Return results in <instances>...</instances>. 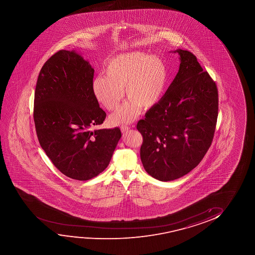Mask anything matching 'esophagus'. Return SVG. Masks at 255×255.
I'll return each instance as SVG.
<instances>
[{
    "label": "esophagus",
    "mask_w": 255,
    "mask_h": 255,
    "mask_svg": "<svg viewBox=\"0 0 255 255\" xmlns=\"http://www.w3.org/2000/svg\"><path fill=\"white\" fill-rule=\"evenodd\" d=\"M130 129V127L127 126H121V131L123 133L127 132L129 129Z\"/></svg>",
    "instance_id": "obj_1"
}]
</instances>
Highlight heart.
<instances>
[{"mask_svg": "<svg viewBox=\"0 0 255 255\" xmlns=\"http://www.w3.org/2000/svg\"><path fill=\"white\" fill-rule=\"evenodd\" d=\"M105 75H98L92 82L96 99L106 110L115 111L126 89L129 98L110 117L114 126L132 121L140 108L149 110L157 105L164 94L167 82V69L159 56L143 52H131L113 57L105 67Z\"/></svg>", "mask_w": 255, "mask_h": 255, "instance_id": "heart-1", "label": "heart"}]
</instances>
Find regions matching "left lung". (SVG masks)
<instances>
[{"mask_svg": "<svg viewBox=\"0 0 255 255\" xmlns=\"http://www.w3.org/2000/svg\"><path fill=\"white\" fill-rule=\"evenodd\" d=\"M174 53L180 59L178 74L136 125L143 168L160 181L181 178L200 163L213 142L219 111L216 84L197 57L188 50Z\"/></svg>", "mask_w": 255, "mask_h": 255, "instance_id": "left-lung-1", "label": "left lung"}]
</instances>
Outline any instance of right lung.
<instances>
[{
    "mask_svg": "<svg viewBox=\"0 0 255 255\" xmlns=\"http://www.w3.org/2000/svg\"><path fill=\"white\" fill-rule=\"evenodd\" d=\"M94 69L75 50H59L39 73L34 121L39 143L67 177L89 180L108 166L121 131L92 130L106 118L92 92Z\"/></svg>",
    "mask_w": 255,
    "mask_h": 255,
    "instance_id": "1",
    "label": "right lung"
}]
</instances>
